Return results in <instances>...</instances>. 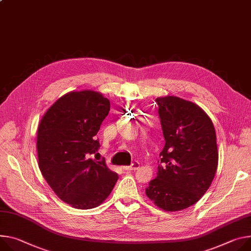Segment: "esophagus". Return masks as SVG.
<instances>
[{
	"label": "esophagus",
	"instance_id": "obj_1",
	"mask_svg": "<svg viewBox=\"0 0 251 251\" xmlns=\"http://www.w3.org/2000/svg\"><path fill=\"white\" fill-rule=\"evenodd\" d=\"M139 168V163L134 162L131 166H123L124 170H137Z\"/></svg>",
	"mask_w": 251,
	"mask_h": 251
}]
</instances>
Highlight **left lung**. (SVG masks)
<instances>
[{"instance_id":"8db88e82","label":"left lung","mask_w":251,"mask_h":251,"mask_svg":"<svg viewBox=\"0 0 251 251\" xmlns=\"http://www.w3.org/2000/svg\"><path fill=\"white\" fill-rule=\"evenodd\" d=\"M165 146L157 177L146 196L168 212L186 209L209 188L218 165L216 132L210 117L195 103L176 96L158 97Z\"/></svg>"}]
</instances>
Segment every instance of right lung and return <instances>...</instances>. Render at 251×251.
<instances>
[{"instance_id":"right-lung-1","label":"right lung","mask_w":251,"mask_h":251,"mask_svg":"<svg viewBox=\"0 0 251 251\" xmlns=\"http://www.w3.org/2000/svg\"><path fill=\"white\" fill-rule=\"evenodd\" d=\"M109 111L110 101L98 91H71L39 123L37 151L42 175L55 194L76 209L99 206L118 180L105 161L88 158L100 146L95 136Z\"/></svg>"}]
</instances>
